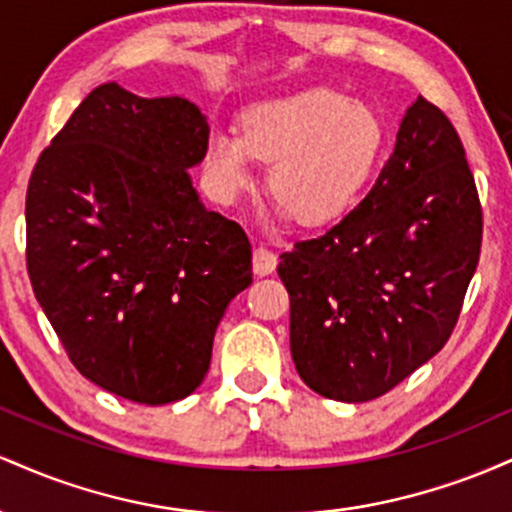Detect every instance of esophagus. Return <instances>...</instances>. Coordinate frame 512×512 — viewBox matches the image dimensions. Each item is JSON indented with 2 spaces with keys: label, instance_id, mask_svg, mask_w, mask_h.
<instances>
[{
  "label": "esophagus",
  "instance_id": "1",
  "mask_svg": "<svg viewBox=\"0 0 512 512\" xmlns=\"http://www.w3.org/2000/svg\"><path fill=\"white\" fill-rule=\"evenodd\" d=\"M276 264H279V257H276L269 248H264V245H257L255 252H252V269H255V274L257 276L272 274Z\"/></svg>",
  "mask_w": 512,
  "mask_h": 512
}]
</instances>
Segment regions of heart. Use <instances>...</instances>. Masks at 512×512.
<instances>
[{
	"label": "heart",
	"mask_w": 512,
	"mask_h": 512,
	"mask_svg": "<svg viewBox=\"0 0 512 512\" xmlns=\"http://www.w3.org/2000/svg\"><path fill=\"white\" fill-rule=\"evenodd\" d=\"M385 127L368 103L334 88H308L250 105L240 134L214 129L204 149L211 190L236 199L255 180V158L269 161L276 214L317 226L344 214L378 166Z\"/></svg>",
	"instance_id": "obj_1"
}]
</instances>
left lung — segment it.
Masks as SVG:
<instances>
[{
	"label": "left lung",
	"mask_w": 512,
	"mask_h": 512,
	"mask_svg": "<svg viewBox=\"0 0 512 512\" xmlns=\"http://www.w3.org/2000/svg\"><path fill=\"white\" fill-rule=\"evenodd\" d=\"M481 250V204L443 110L416 98L358 207L281 255L291 356L303 383L368 402L450 339Z\"/></svg>",
	"instance_id": "1"
}]
</instances>
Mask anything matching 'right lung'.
<instances>
[{
  "label": "right lung",
  "instance_id": "obj_1",
  "mask_svg": "<svg viewBox=\"0 0 512 512\" xmlns=\"http://www.w3.org/2000/svg\"><path fill=\"white\" fill-rule=\"evenodd\" d=\"M209 122L185 98L93 88L35 163L33 293L84 378L139 404L197 390L228 303L252 284L243 228L192 187Z\"/></svg>",
  "mask_w": 512,
  "mask_h": 512
}]
</instances>
